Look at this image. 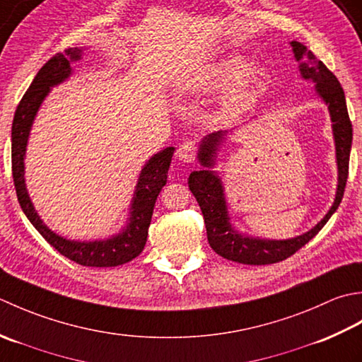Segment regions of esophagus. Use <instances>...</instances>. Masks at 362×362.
<instances>
[{
  "mask_svg": "<svg viewBox=\"0 0 362 362\" xmlns=\"http://www.w3.org/2000/svg\"><path fill=\"white\" fill-rule=\"evenodd\" d=\"M197 156V145L192 140H187L182 145H180V148L176 150V159L181 162H194Z\"/></svg>",
  "mask_w": 362,
  "mask_h": 362,
  "instance_id": "esophagus-1",
  "label": "esophagus"
}]
</instances>
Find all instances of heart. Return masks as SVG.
<instances>
[{"mask_svg": "<svg viewBox=\"0 0 362 362\" xmlns=\"http://www.w3.org/2000/svg\"><path fill=\"white\" fill-rule=\"evenodd\" d=\"M245 69V61L239 56H220L206 61L189 71L180 81L182 90L208 95L228 88L222 110L225 115L240 114L252 107L267 87V73L262 69Z\"/></svg>", "mask_w": 362, "mask_h": 362, "instance_id": "heart-1", "label": "heart"}]
</instances>
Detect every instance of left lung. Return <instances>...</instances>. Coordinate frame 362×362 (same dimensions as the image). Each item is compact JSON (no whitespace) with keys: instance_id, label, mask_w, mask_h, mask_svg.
<instances>
[{"instance_id":"obj_1","label":"left lung","mask_w":362,"mask_h":362,"mask_svg":"<svg viewBox=\"0 0 362 362\" xmlns=\"http://www.w3.org/2000/svg\"><path fill=\"white\" fill-rule=\"evenodd\" d=\"M291 47L295 59L300 64L298 69L301 78L313 81L315 84L314 90L328 106L331 123H333L331 128H333L337 162V189L334 203L319 223L305 234L295 235V238L276 240L242 234L231 225L223 182L217 172L212 170L216 167L220 145L225 142L228 131H217L203 137L200 150H198V162H200L203 168L202 170L192 172L187 182L190 192L197 198L203 212L211 248L228 261L248 265H265L287 259L295 252H298L301 247L306 245L325 226L329 217L333 216L342 202L346 178H349V160L353 139L351 122L349 110H346L344 88L339 84L333 73L320 61H317L315 56L303 43L292 40Z\"/></svg>"}]
</instances>
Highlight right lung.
<instances>
[{
	"mask_svg": "<svg viewBox=\"0 0 362 362\" xmlns=\"http://www.w3.org/2000/svg\"><path fill=\"white\" fill-rule=\"evenodd\" d=\"M84 51L86 48L83 47L69 48L65 49V53H57L51 57L37 73L21 98L12 122V176L21 209L51 247H54L62 256L86 267H115L132 261L142 253L148 235L154 203L160 189L167 182V173L175 151L173 146H167L146 160L139 173L127 225L107 239L81 242L62 238L51 231L37 214L25 182V154L35 115L51 88L62 84L71 76V64L81 61Z\"/></svg>",
	"mask_w": 362,
	"mask_h": 362,
	"instance_id": "1",
	"label": "right lung"
}]
</instances>
